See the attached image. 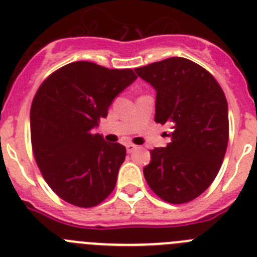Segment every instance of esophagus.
<instances>
[{"mask_svg": "<svg viewBox=\"0 0 257 257\" xmlns=\"http://www.w3.org/2000/svg\"><path fill=\"white\" fill-rule=\"evenodd\" d=\"M137 148H138V147H137L136 145H132V143H128V145H126V152L132 153V152H133V151H136Z\"/></svg>", "mask_w": 257, "mask_h": 257, "instance_id": "esophagus-1", "label": "esophagus"}]
</instances>
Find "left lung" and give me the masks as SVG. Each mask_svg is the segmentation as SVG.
<instances>
[{"instance_id": "obj_1", "label": "left lung", "mask_w": 257, "mask_h": 257, "mask_svg": "<svg viewBox=\"0 0 257 257\" xmlns=\"http://www.w3.org/2000/svg\"><path fill=\"white\" fill-rule=\"evenodd\" d=\"M156 90V123L172 126L171 142L151 151L143 169L153 193L184 204L204 193L217 176L228 145V105L219 83L181 57L136 68Z\"/></svg>"}]
</instances>
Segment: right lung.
<instances>
[{
    "label": "right lung",
    "mask_w": 257,
    "mask_h": 257,
    "mask_svg": "<svg viewBox=\"0 0 257 257\" xmlns=\"http://www.w3.org/2000/svg\"><path fill=\"white\" fill-rule=\"evenodd\" d=\"M137 80L132 69L73 62L53 72L31 104L35 161L54 193L69 204L91 208L114 190L126 151L93 133L112 100Z\"/></svg>",
    "instance_id": "add662e5"
}]
</instances>
